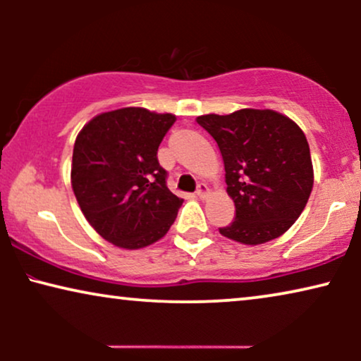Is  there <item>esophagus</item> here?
<instances>
[{
  "instance_id": "34e87169",
  "label": "esophagus",
  "mask_w": 361,
  "mask_h": 361,
  "mask_svg": "<svg viewBox=\"0 0 361 361\" xmlns=\"http://www.w3.org/2000/svg\"><path fill=\"white\" fill-rule=\"evenodd\" d=\"M195 195L199 197V199H205V197L209 195V187H207V184H204V182H200V184L197 185Z\"/></svg>"
}]
</instances>
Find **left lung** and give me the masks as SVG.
Returning <instances> with one entry per match:
<instances>
[{
    "label": "left lung",
    "instance_id": "left-lung-1",
    "mask_svg": "<svg viewBox=\"0 0 361 361\" xmlns=\"http://www.w3.org/2000/svg\"><path fill=\"white\" fill-rule=\"evenodd\" d=\"M214 137L225 164L235 220L219 228L226 238L261 245L286 233L307 204L314 185L302 130L274 110L243 108L230 115L197 116Z\"/></svg>",
    "mask_w": 361,
    "mask_h": 361
}]
</instances>
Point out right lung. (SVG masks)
<instances>
[{
  "instance_id": "right-lung-1",
  "label": "right lung",
  "mask_w": 361,
  "mask_h": 361,
  "mask_svg": "<svg viewBox=\"0 0 361 361\" xmlns=\"http://www.w3.org/2000/svg\"><path fill=\"white\" fill-rule=\"evenodd\" d=\"M171 113L120 108L97 115L78 133L72 156V189L98 235L125 250L161 240L182 199L167 189L157 147L174 125Z\"/></svg>"
}]
</instances>
